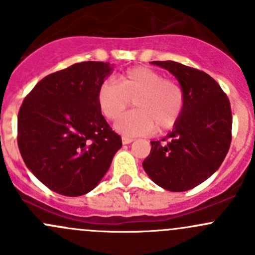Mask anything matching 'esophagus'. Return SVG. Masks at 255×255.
Listing matches in <instances>:
<instances>
[{
  "mask_svg": "<svg viewBox=\"0 0 255 255\" xmlns=\"http://www.w3.org/2000/svg\"><path fill=\"white\" fill-rule=\"evenodd\" d=\"M133 138H129V137H122V143L123 144H129V143H132L133 142Z\"/></svg>",
  "mask_w": 255,
  "mask_h": 255,
  "instance_id": "34e87169",
  "label": "esophagus"
}]
</instances>
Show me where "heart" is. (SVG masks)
I'll use <instances>...</instances> for the list:
<instances>
[{
	"mask_svg": "<svg viewBox=\"0 0 255 255\" xmlns=\"http://www.w3.org/2000/svg\"><path fill=\"white\" fill-rule=\"evenodd\" d=\"M135 102L136 111L120 117ZM97 104L105 118L120 120L116 129L125 137H137L153 130L165 132L179 123L185 109V92L176 81L148 66H134L118 78L100 85Z\"/></svg>",
	"mask_w": 255,
	"mask_h": 255,
	"instance_id": "heart-1",
	"label": "heart"
}]
</instances>
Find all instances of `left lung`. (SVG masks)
I'll use <instances>...</instances> for the list:
<instances>
[{
  "mask_svg": "<svg viewBox=\"0 0 255 255\" xmlns=\"http://www.w3.org/2000/svg\"><path fill=\"white\" fill-rule=\"evenodd\" d=\"M170 71L185 92L179 123L161 140L150 142L143 168L163 189H194L225 160L232 140V111L227 95L210 75L176 61H151Z\"/></svg>",
  "mask_w": 255,
  "mask_h": 255,
  "instance_id": "1",
  "label": "left lung"
}]
</instances>
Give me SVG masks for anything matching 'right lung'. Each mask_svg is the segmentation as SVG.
Masks as SVG:
<instances>
[{
    "mask_svg": "<svg viewBox=\"0 0 255 255\" xmlns=\"http://www.w3.org/2000/svg\"><path fill=\"white\" fill-rule=\"evenodd\" d=\"M110 63L82 61L45 76L18 112L17 142L27 168L51 191L81 196L109 170L122 146L97 104Z\"/></svg>",
    "mask_w": 255,
    "mask_h": 255,
    "instance_id": "add662e5",
    "label": "right lung"
}]
</instances>
